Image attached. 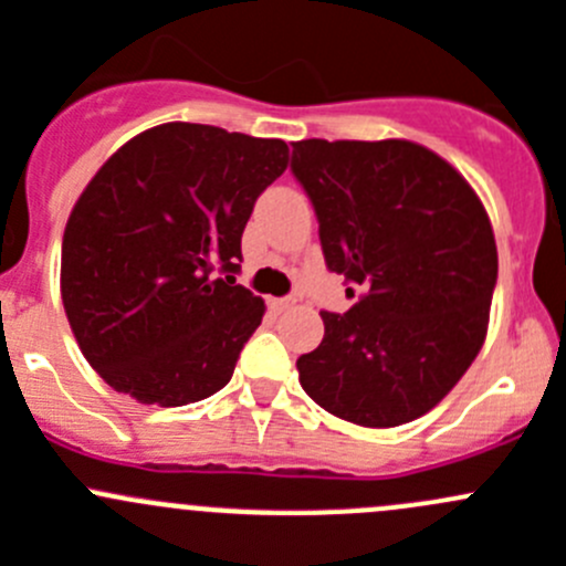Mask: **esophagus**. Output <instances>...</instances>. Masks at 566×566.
<instances>
[{
    "label": "esophagus",
    "mask_w": 566,
    "mask_h": 566,
    "mask_svg": "<svg viewBox=\"0 0 566 566\" xmlns=\"http://www.w3.org/2000/svg\"><path fill=\"white\" fill-rule=\"evenodd\" d=\"M293 306H295V298H273L271 301V310L279 312V315H282V312H290Z\"/></svg>",
    "instance_id": "1"
}]
</instances>
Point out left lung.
<instances>
[{
	"mask_svg": "<svg viewBox=\"0 0 566 566\" xmlns=\"http://www.w3.org/2000/svg\"><path fill=\"white\" fill-rule=\"evenodd\" d=\"M345 312L295 361L304 391L339 419L399 427L436 408L488 334L499 251L482 202L452 164L405 139L293 145Z\"/></svg>",
	"mask_w": 566,
	"mask_h": 566,
	"instance_id": "left-lung-1",
	"label": "left lung"
}]
</instances>
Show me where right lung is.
<instances>
[{"mask_svg":"<svg viewBox=\"0 0 566 566\" xmlns=\"http://www.w3.org/2000/svg\"><path fill=\"white\" fill-rule=\"evenodd\" d=\"M284 169L282 139L164 123L90 180L62 238L60 287L84 358L112 389L180 408L230 384L265 315L235 284L243 227Z\"/></svg>","mask_w":566,"mask_h":566,"instance_id":"obj_1","label":"right lung"}]
</instances>
